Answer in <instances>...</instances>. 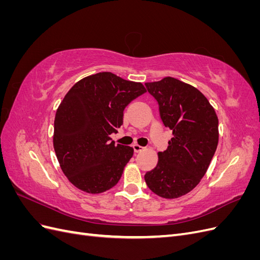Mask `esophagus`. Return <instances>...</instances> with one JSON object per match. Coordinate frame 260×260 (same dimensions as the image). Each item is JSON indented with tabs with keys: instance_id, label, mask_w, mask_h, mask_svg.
Here are the masks:
<instances>
[{
	"instance_id": "esophagus-1",
	"label": "esophagus",
	"mask_w": 260,
	"mask_h": 260,
	"mask_svg": "<svg viewBox=\"0 0 260 260\" xmlns=\"http://www.w3.org/2000/svg\"><path fill=\"white\" fill-rule=\"evenodd\" d=\"M133 149H135V152H136V153H140L141 151H143L144 147H143V146H141V145H139V144H133Z\"/></svg>"
}]
</instances>
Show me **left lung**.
<instances>
[{"label":"left lung","instance_id":"obj_1","mask_svg":"<svg viewBox=\"0 0 260 260\" xmlns=\"http://www.w3.org/2000/svg\"><path fill=\"white\" fill-rule=\"evenodd\" d=\"M145 86L174 137L144 179L160 198L177 199L192 191L206 174L218 145V117L201 91L176 78L146 82Z\"/></svg>","mask_w":260,"mask_h":260}]
</instances>
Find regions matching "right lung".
<instances>
[{"instance_id": "obj_1", "label": "right lung", "mask_w": 260, "mask_h": 260, "mask_svg": "<svg viewBox=\"0 0 260 260\" xmlns=\"http://www.w3.org/2000/svg\"><path fill=\"white\" fill-rule=\"evenodd\" d=\"M146 90L141 82L112 73H99L78 81L58 106L53 144L60 168L81 191L105 192L120 180L133 148L115 144L123 111Z\"/></svg>"}]
</instances>
